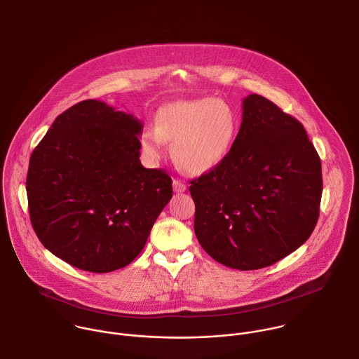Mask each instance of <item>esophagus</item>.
Instances as JSON below:
<instances>
[{"label":"esophagus","mask_w":359,"mask_h":359,"mask_svg":"<svg viewBox=\"0 0 359 359\" xmlns=\"http://www.w3.org/2000/svg\"><path fill=\"white\" fill-rule=\"evenodd\" d=\"M173 190H175V193H183V191H186V184L184 183H182L180 180H173Z\"/></svg>","instance_id":"1"}]
</instances>
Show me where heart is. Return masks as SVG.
<instances>
[{"mask_svg": "<svg viewBox=\"0 0 359 359\" xmlns=\"http://www.w3.org/2000/svg\"><path fill=\"white\" fill-rule=\"evenodd\" d=\"M239 128L235 109L215 97L180 100L161 107L155 127L141 131L147 155L158 161L165 141L172 144L176 165L190 175H204L218 168L229 155Z\"/></svg>", "mask_w": 359, "mask_h": 359, "instance_id": "obj_1", "label": "heart"}]
</instances>
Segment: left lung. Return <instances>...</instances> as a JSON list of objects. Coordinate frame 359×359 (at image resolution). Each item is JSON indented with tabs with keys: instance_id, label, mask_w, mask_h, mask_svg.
Here are the masks:
<instances>
[{
	"instance_id": "1",
	"label": "left lung",
	"mask_w": 359,
	"mask_h": 359,
	"mask_svg": "<svg viewBox=\"0 0 359 359\" xmlns=\"http://www.w3.org/2000/svg\"><path fill=\"white\" fill-rule=\"evenodd\" d=\"M228 158L191 180L194 232L218 263L269 267L313 232L323 190L322 162L304 126L260 95L242 102Z\"/></svg>"
}]
</instances>
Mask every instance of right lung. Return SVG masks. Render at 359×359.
Returning a JSON list of instances; mask_svg holds the SVG:
<instances>
[{
  "label": "right lung",
  "mask_w": 359,
  "mask_h": 359,
  "mask_svg": "<svg viewBox=\"0 0 359 359\" xmlns=\"http://www.w3.org/2000/svg\"><path fill=\"white\" fill-rule=\"evenodd\" d=\"M142 123L100 100L61 113L32 152V226L54 256L90 273L128 266L172 198V179L140 162Z\"/></svg>",
  "instance_id": "obj_1"
}]
</instances>
